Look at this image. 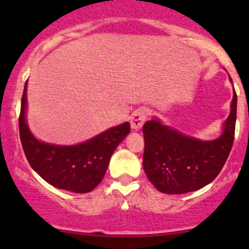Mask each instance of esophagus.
I'll list each match as a JSON object with an SVG mask.
<instances>
[{"mask_svg":"<svg viewBox=\"0 0 249 249\" xmlns=\"http://www.w3.org/2000/svg\"><path fill=\"white\" fill-rule=\"evenodd\" d=\"M147 110L144 108H140L137 110H135L134 113H132L131 118H130V123H131V127L134 130H139L142 127V125L144 124L145 119H147Z\"/></svg>","mask_w":249,"mask_h":249,"instance_id":"1","label":"esophagus"}]
</instances>
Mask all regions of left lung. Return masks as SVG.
I'll list each match as a JSON object with an SVG mask.
<instances>
[{"instance_id":"8db88e82","label":"left lung","mask_w":249,"mask_h":249,"mask_svg":"<svg viewBox=\"0 0 249 249\" xmlns=\"http://www.w3.org/2000/svg\"><path fill=\"white\" fill-rule=\"evenodd\" d=\"M237 95L233 91L231 112L222 136L200 141L177 130L148 120L143 125V169L148 179L164 194L195 192L212 182L222 171L235 139Z\"/></svg>"}]
</instances>
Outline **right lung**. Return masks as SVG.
<instances>
[{
    "label": "right lung",
    "instance_id": "add662e5",
    "mask_svg": "<svg viewBox=\"0 0 249 249\" xmlns=\"http://www.w3.org/2000/svg\"><path fill=\"white\" fill-rule=\"evenodd\" d=\"M25 109L26 84L19 115L20 141L25 157L30 166L46 182L69 192L84 194L94 190L107 171L110 155L130 132V124L124 123L80 144H48L37 141L30 132Z\"/></svg>",
    "mask_w": 249,
    "mask_h": 249
}]
</instances>
